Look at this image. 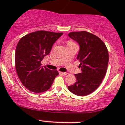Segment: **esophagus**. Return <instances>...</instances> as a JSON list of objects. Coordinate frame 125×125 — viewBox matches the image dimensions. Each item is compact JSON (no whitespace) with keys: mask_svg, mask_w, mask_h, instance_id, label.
<instances>
[{"mask_svg":"<svg viewBox=\"0 0 125 125\" xmlns=\"http://www.w3.org/2000/svg\"><path fill=\"white\" fill-rule=\"evenodd\" d=\"M59 73L60 74V75H63V76H65V75H67L66 72H60Z\"/></svg>","mask_w":125,"mask_h":125,"instance_id":"esophagus-1","label":"esophagus"}]
</instances>
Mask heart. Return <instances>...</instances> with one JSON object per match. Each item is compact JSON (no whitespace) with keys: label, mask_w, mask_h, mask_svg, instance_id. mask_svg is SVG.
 Returning <instances> with one entry per match:
<instances>
[{"label":"heart","mask_w":125,"mask_h":125,"mask_svg":"<svg viewBox=\"0 0 125 125\" xmlns=\"http://www.w3.org/2000/svg\"><path fill=\"white\" fill-rule=\"evenodd\" d=\"M73 44V42H68V44Z\"/></svg>","instance_id":"heart-1"}]
</instances>
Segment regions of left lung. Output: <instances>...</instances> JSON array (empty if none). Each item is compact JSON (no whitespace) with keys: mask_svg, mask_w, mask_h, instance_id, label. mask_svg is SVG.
I'll use <instances>...</instances> for the list:
<instances>
[{"mask_svg":"<svg viewBox=\"0 0 125 125\" xmlns=\"http://www.w3.org/2000/svg\"><path fill=\"white\" fill-rule=\"evenodd\" d=\"M68 36L79 46L76 59L81 62L82 71L75 74L76 82L68 86V90L76 95H87L99 87L104 78L109 53L100 38L87 31L70 32Z\"/></svg>","mask_w":125,"mask_h":125,"instance_id":"8db88e82","label":"left lung"}]
</instances>
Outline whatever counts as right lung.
<instances>
[{
  "label": "right lung",
  "mask_w": 125,
  "mask_h": 125,
  "mask_svg": "<svg viewBox=\"0 0 125 125\" xmlns=\"http://www.w3.org/2000/svg\"><path fill=\"white\" fill-rule=\"evenodd\" d=\"M62 35V32L38 31L25 35L19 41L15 56L16 73L30 91L35 93L47 91L59 75L57 71L42 66L41 62Z\"/></svg>",
  "instance_id": "right-lung-1"
}]
</instances>
